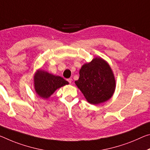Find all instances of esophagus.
Wrapping results in <instances>:
<instances>
[{"label":"esophagus","mask_w":150,"mask_h":150,"mask_svg":"<svg viewBox=\"0 0 150 150\" xmlns=\"http://www.w3.org/2000/svg\"><path fill=\"white\" fill-rule=\"evenodd\" d=\"M72 81H73V80H72V79H71V78H69V79H67V81H68L69 83L70 84L71 83V82H72Z\"/></svg>","instance_id":"34e87169"}]
</instances>
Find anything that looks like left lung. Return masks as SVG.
Instances as JSON below:
<instances>
[{"instance_id":"obj_1","label":"left lung","mask_w":150,"mask_h":150,"mask_svg":"<svg viewBox=\"0 0 150 150\" xmlns=\"http://www.w3.org/2000/svg\"><path fill=\"white\" fill-rule=\"evenodd\" d=\"M75 85L89 103L98 105L108 101L115 92L116 81L110 65L101 57L85 63Z\"/></svg>"}]
</instances>
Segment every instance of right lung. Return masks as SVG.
Returning a JSON list of instances; mask_svg holds the SVG:
<instances>
[{
    "mask_svg": "<svg viewBox=\"0 0 150 150\" xmlns=\"http://www.w3.org/2000/svg\"><path fill=\"white\" fill-rule=\"evenodd\" d=\"M33 81L37 96L45 99L49 98L57 89L69 84L63 77L51 74L41 69L35 72Z\"/></svg>",
    "mask_w": 150,
    "mask_h": 150,
    "instance_id": "1",
    "label": "right lung"
}]
</instances>
